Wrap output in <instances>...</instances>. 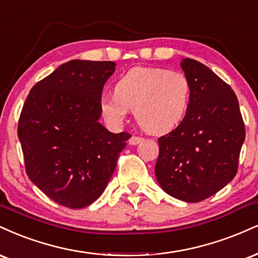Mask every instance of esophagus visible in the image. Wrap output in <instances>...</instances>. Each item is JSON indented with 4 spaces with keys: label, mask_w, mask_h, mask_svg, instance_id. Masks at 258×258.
Returning a JSON list of instances; mask_svg holds the SVG:
<instances>
[{
    "label": "esophagus",
    "mask_w": 258,
    "mask_h": 258,
    "mask_svg": "<svg viewBox=\"0 0 258 258\" xmlns=\"http://www.w3.org/2000/svg\"><path fill=\"white\" fill-rule=\"evenodd\" d=\"M142 141H144V139L140 138V136H132V138L129 139V144L133 145V146H135V145H139Z\"/></svg>",
    "instance_id": "esophagus-1"
}]
</instances>
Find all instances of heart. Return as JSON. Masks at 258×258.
<instances>
[{
	"label": "heart",
	"mask_w": 258,
	"mask_h": 258,
	"mask_svg": "<svg viewBox=\"0 0 258 258\" xmlns=\"http://www.w3.org/2000/svg\"><path fill=\"white\" fill-rule=\"evenodd\" d=\"M190 86L182 72L160 68H134L118 80L114 95L100 102L104 119L120 126L134 111L136 122L151 134H165L183 120L188 110Z\"/></svg>",
	"instance_id": "heart-1"
}]
</instances>
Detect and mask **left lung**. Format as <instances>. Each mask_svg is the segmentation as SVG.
I'll return each mask as SVG.
<instances>
[{
  "label": "left lung",
  "mask_w": 258,
  "mask_h": 258,
  "mask_svg": "<svg viewBox=\"0 0 258 258\" xmlns=\"http://www.w3.org/2000/svg\"><path fill=\"white\" fill-rule=\"evenodd\" d=\"M188 110L176 129L158 139L156 178L164 192L187 203L214 196L234 178L245 125L232 88L208 66L184 57Z\"/></svg>",
  "instance_id": "1"
}]
</instances>
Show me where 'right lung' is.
Returning <instances> with one entry per match:
<instances>
[{"instance_id":"obj_1","label":"right lung","mask_w":258,"mask_h":258,"mask_svg":"<svg viewBox=\"0 0 258 258\" xmlns=\"http://www.w3.org/2000/svg\"><path fill=\"white\" fill-rule=\"evenodd\" d=\"M114 70L113 61L71 60L36 83L23 106L18 138L26 174L62 207L86 208L102 195L130 139L99 122Z\"/></svg>"}]
</instances>
